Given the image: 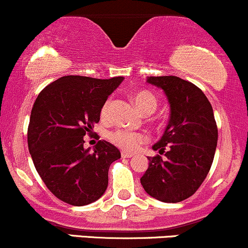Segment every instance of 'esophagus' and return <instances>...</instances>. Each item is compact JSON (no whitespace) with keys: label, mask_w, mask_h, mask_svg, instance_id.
<instances>
[{"label":"esophagus","mask_w":248,"mask_h":248,"mask_svg":"<svg viewBox=\"0 0 248 248\" xmlns=\"http://www.w3.org/2000/svg\"><path fill=\"white\" fill-rule=\"evenodd\" d=\"M121 156H122V158H130V157H133V154H130V153H126V152H122L121 153Z\"/></svg>","instance_id":"obj_1"}]
</instances>
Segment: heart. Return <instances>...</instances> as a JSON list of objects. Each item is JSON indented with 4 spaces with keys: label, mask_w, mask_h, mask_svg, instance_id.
<instances>
[{
    "label": "heart",
    "mask_w": 248,
    "mask_h": 248,
    "mask_svg": "<svg viewBox=\"0 0 248 248\" xmlns=\"http://www.w3.org/2000/svg\"><path fill=\"white\" fill-rule=\"evenodd\" d=\"M134 104L136 105V107L141 110L142 113H148V112H154L157 106V100L148 91H140V92L135 93L133 96ZM110 104L112 100L108 99L105 102L104 106L101 108V116L102 118H106L109 113ZM109 140L115 144L116 147L121 148V149L127 150V152H134V150L138 149L142 143L147 141V136L142 133H136V132H130V130L126 129H115L114 132L109 133L108 135Z\"/></svg>",
    "instance_id": "b5f03b06"
}]
</instances>
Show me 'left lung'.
<instances>
[{"label": "left lung", "instance_id": "obj_1", "mask_svg": "<svg viewBox=\"0 0 248 248\" xmlns=\"http://www.w3.org/2000/svg\"><path fill=\"white\" fill-rule=\"evenodd\" d=\"M147 81L164 91L171 114L163 136L153 146L160 155L148 157L141 184L155 199L178 203L197 191L210 171L217 124L206 95L192 82L175 76L148 77Z\"/></svg>", "mask_w": 248, "mask_h": 248}]
</instances>
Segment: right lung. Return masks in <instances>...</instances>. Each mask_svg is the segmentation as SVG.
Returning <instances> with one entry per match:
<instances>
[{"instance_id":"obj_1","label":"right lung","mask_w":248,"mask_h":248,"mask_svg":"<svg viewBox=\"0 0 248 248\" xmlns=\"http://www.w3.org/2000/svg\"><path fill=\"white\" fill-rule=\"evenodd\" d=\"M122 80L65 76L43 88L33 104L28 127L30 155L47 189L70 205L100 198L109 166L121 157L118 148L105 140L90 153L84 136L91 135L108 95Z\"/></svg>"}]
</instances>
